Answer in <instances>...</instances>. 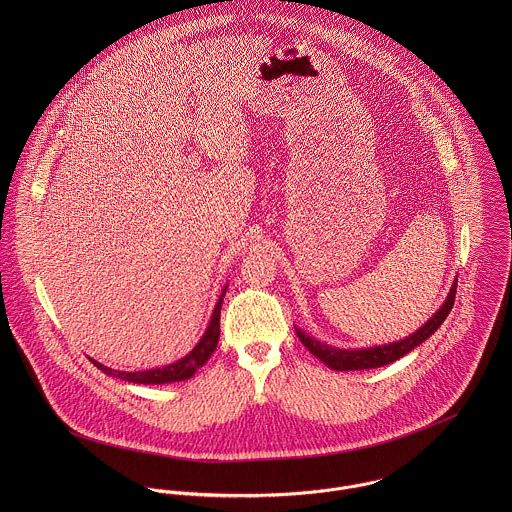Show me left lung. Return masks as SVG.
<instances>
[{"mask_svg": "<svg viewBox=\"0 0 512 512\" xmlns=\"http://www.w3.org/2000/svg\"><path fill=\"white\" fill-rule=\"evenodd\" d=\"M455 290H457V280L451 284V290L447 293V297L441 303L438 311L416 333L408 335L406 339L388 343V345L366 347V349H339V347H331L327 343L317 341L315 337L303 333L297 327H295V333H297L299 341L303 343V347H307V351L311 355H315L321 363H325L333 370H366V368L390 365V363L402 359L404 355H408L412 349L422 345L426 339H430L438 331L439 325L445 321V317L449 315V311L453 307Z\"/></svg>", "mask_w": 512, "mask_h": 512, "instance_id": "8db88e82", "label": "left lung"}]
</instances>
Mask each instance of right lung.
<instances>
[{
    "instance_id": "right-lung-1",
    "label": "right lung",
    "mask_w": 512,
    "mask_h": 512,
    "mask_svg": "<svg viewBox=\"0 0 512 512\" xmlns=\"http://www.w3.org/2000/svg\"><path fill=\"white\" fill-rule=\"evenodd\" d=\"M226 288L220 293L219 301L215 305V311L211 315V321H209V327L205 331V335L201 337V341L193 347V351H189V355H185L183 359L171 363L167 366H159V368H149V370H138V372H126V370H114L110 366H104L94 359H90L94 366H98L104 374L108 376H114V378H120V380H126V382H134V384H167V382H181V380H187L191 378L197 368L205 365L211 355L215 353L217 345H219L220 337V307H222V297L226 293Z\"/></svg>"
}]
</instances>
